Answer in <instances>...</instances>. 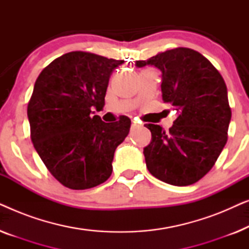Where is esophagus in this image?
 <instances>
[{"label": "esophagus", "instance_id": "obj_1", "mask_svg": "<svg viewBox=\"0 0 249 249\" xmlns=\"http://www.w3.org/2000/svg\"><path fill=\"white\" fill-rule=\"evenodd\" d=\"M139 127H141V125H139L137 122H135V121L131 122V129H137Z\"/></svg>", "mask_w": 249, "mask_h": 249}]
</instances>
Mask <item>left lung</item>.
Masks as SVG:
<instances>
[{
  "mask_svg": "<svg viewBox=\"0 0 249 249\" xmlns=\"http://www.w3.org/2000/svg\"><path fill=\"white\" fill-rule=\"evenodd\" d=\"M162 71V100L179 112L168 131L146 124L152 142L144 148L146 166L155 178L189 186L203 178L228 141L231 108L227 86L215 67L195 50L177 47L136 66Z\"/></svg>",
  "mask_w": 249,
  "mask_h": 249,
  "instance_id": "8db88e82",
  "label": "left lung"
}]
</instances>
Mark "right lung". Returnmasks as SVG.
Returning <instances> with one entry per match:
<instances>
[{
	"label": "right lung",
	"instance_id": "obj_1",
	"mask_svg": "<svg viewBox=\"0 0 249 249\" xmlns=\"http://www.w3.org/2000/svg\"><path fill=\"white\" fill-rule=\"evenodd\" d=\"M124 60L74 51L44 68L27 114L30 138L47 170L61 185L83 190L110 178L115 148L130 130L128 117L107 124L93 107L105 104L108 79Z\"/></svg>",
	"mask_w": 249,
	"mask_h": 249
}]
</instances>
